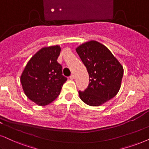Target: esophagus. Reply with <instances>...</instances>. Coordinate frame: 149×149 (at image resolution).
I'll return each mask as SVG.
<instances>
[{"label": "esophagus", "instance_id": "1", "mask_svg": "<svg viewBox=\"0 0 149 149\" xmlns=\"http://www.w3.org/2000/svg\"><path fill=\"white\" fill-rule=\"evenodd\" d=\"M74 78H75L74 75H73V74L71 75V76H70V79H71V80H73V79H74Z\"/></svg>", "mask_w": 149, "mask_h": 149}]
</instances>
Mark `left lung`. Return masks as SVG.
Here are the masks:
<instances>
[{
	"mask_svg": "<svg viewBox=\"0 0 149 149\" xmlns=\"http://www.w3.org/2000/svg\"><path fill=\"white\" fill-rule=\"evenodd\" d=\"M76 50L87 69L90 82L84 91H78L80 98L89 106H100L119 91L123 67L106 46L95 40L84 42Z\"/></svg>",
	"mask_w": 149,
	"mask_h": 149,
	"instance_id": "obj_1",
	"label": "left lung"
}]
</instances>
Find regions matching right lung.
<instances>
[{
  "label": "right lung",
  "mask_w": 149,
  "mask_h": 149,
  "mask_svg": "<svg viewBox=\"0 0 149 149\" xmlns=\"http://www.w3.org/2000/svg\"><path fill=\"white\" fill-rule=\"evenodd\" d=\"M61 50L59 45L40 49L29 60L20 76L25 95L39 106L52 102L67 80L57 62Z\"/></svg>",
  "instance_id": "add662e5"
}]
</instances>
